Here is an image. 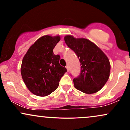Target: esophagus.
I'll use <instances>...</instances> for the list:
<instances>
[{"instance_id":"esophagus-1","label":"esophagus","mask_w":130,"mask_h":130,"mask_svg":"<svg viewBox=\"0 0 130 130\" xmlns=\"http://www.w3.org/2000/svg\"><path fill=\"white\" fill-rule=\"evenodd\" d=\"M66 68H67V71H69V67H68V65H67L66 66Z\"/></svg>"}]
</instances>
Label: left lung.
<instances>
[{
  "mask_svg": "<svg viewBox=\"0 0 130 130\" xmlns=\"http://www.w3.org/2000/svg\"><path fill=\"white\" fill-rule=\"evenodd\" d=\"M67 45L76 54L80 62L79 75L73 79L74 87L85 93H93L104 86L109 77V60L97 46L85 38L65 37Z\"/></svg>",
  "mask_w": 130,
  "mask_h": 130,
  "instance_id": "8db88e82",
  "label": "left lung"
}]
</instances>
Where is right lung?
Instances as JSON below:
<instances>
[{"label": "right lung", "instance_id": "1", "mask_svg": "<svg viewBox=\"0 0 130 130\" xmlns=\"http://www.w3.org/2000/svg\"><path fill=\"white\" fill-rule=\"evenodd\" d=\"M59 40V36L41 37L30 47L22 59V77L28 89L37 96H47L56 90L67 71L59 63L60 56L53 53Z\"/></svg>", "mask_w": 130, "mask_h": 130}]
</instances>
